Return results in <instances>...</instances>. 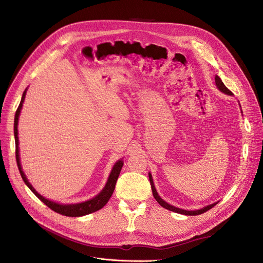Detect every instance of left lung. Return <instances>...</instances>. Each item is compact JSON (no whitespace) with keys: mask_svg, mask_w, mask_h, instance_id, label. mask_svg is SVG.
Masks as SVG:
<instances>
[{"mask_svg":"<svg viewBox=\"0 0 263 263\" xmlns=\"http://www.w3.org/2000/svg\"><path fill=\"white\" fill-rule=\"evenodd\" d=\"M215 82H216V85H217V87H218V89H219L220 91H222L223 93H227V95H230V96H233V92L223 84V82H222L221 79H220L218 76L215 77ZM148 177H149V182H151V186H152V191H153V195H154L155 199L157 200V202H158V203H159L161 206L166 209V210H168V211H172V212H175V213H178V214L186 215V216H196V215H200V214H203V213L208 212L209 210H211L212 208H214V206L218 203V202H215V203H213V204H210V205H208V206H205V208H203V209H200V210H197V211H185V210H181V209L175 208V206L168 204L167 202H165L162 198H161V197L158 195V193H157V191H156V187H155V184H154L153 177H152V174H151V173L148 174Z\"/></svg>","mask_w":263,"mask_h":263,"instance_id":"left-lung-1","label":"left lung"}]
</instances>
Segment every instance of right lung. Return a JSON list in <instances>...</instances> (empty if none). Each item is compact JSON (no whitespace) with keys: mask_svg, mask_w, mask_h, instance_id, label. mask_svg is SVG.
Listing matches in <instances>:
<instances>
[{"mask_svg":"<svg viewBox=\"0 0 263 263\" xmlns=\"http://www.w3.org/2000/svg\"><path fill=\"white\" fill-rule=\"evenodd\" d=\"M26 90L23 92L21 102H20V105L15 111V116H14V140H15V159H16V164L20 171V174H21V177L23 179V181L25 182V184L30 189V191L41 200L44 204H46L50 210L54 211L55 213L61 214L63 216H67V217H81V216H85L88 214H91L93 212H97L99 210L102 209L109 200V198L111 197L114 191H115V186L117 183L118 177L120 175L121 168L123 166V161L119 160L116 162V164L114 165L110 175L108 177V180L106 182V185L104 186V189L101 191V193L99 195H97L95 198L87 200L85 202H82V203H77V204H60L57 203V202L50 201L46 198H44L43 196L40 195L33 187L32 185L29 183V181L27 180L25 174L22 171V166L21 163H20V155H18V138H17V122H18V116L20 112H21L22 106H23V102L25 100V95H26Z\"/></svg>","mask_w":263,"mask_h":263,"instance_id":"right-lung-1","label":"right lung"}]
</instances>
